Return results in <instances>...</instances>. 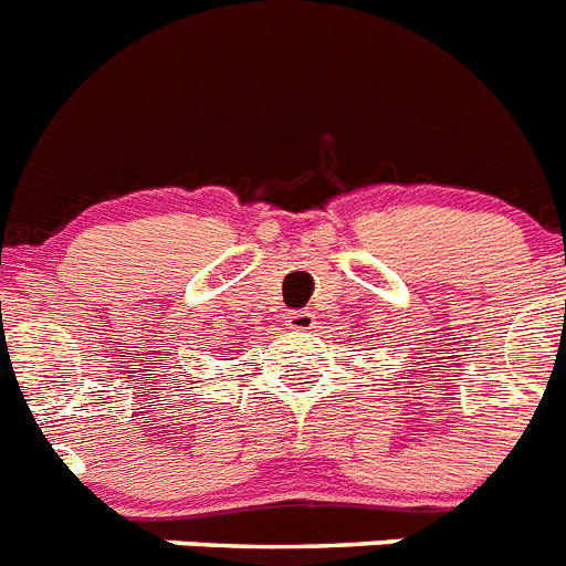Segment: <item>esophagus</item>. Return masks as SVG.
<instances>
[{
    "mask_svg": "<svg viewBox=\"0 0 566 566\" xmlns=\"http://www.w3.org/2000/svg\"><path fill=\"white\" fill-rule=\"evenodd\" d=\"M286 326L294 332H308L315 329V315L312 312H289L286 315Z\"/></svg>",
    "mask_w": 566,
    "mask_h": 566,
    "instance_id": "1",
    "label": "esophagus"
}]
</instances>
